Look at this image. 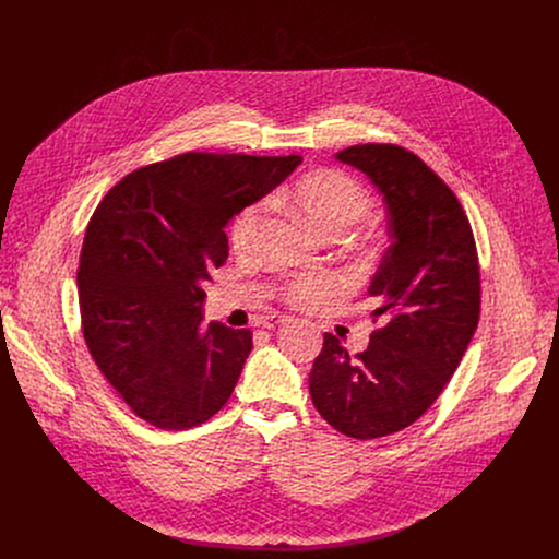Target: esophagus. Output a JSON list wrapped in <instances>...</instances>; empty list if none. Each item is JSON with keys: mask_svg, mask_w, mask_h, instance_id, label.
Masks as SVG:
<instances>
[{"mask_svg": "<svg viewBox=\"0 0 559 559\" xmlns=\"http://www.w3.org/2000/svg\"><path fill=\"white\" fill-rule=\"evenodd\" d=\"M289 321V318L287 316H265L263 318V321H261V325L263 328H267V330H274V328H278V325H283V323H287Z\"/></svg>", "mask_w": 559, "mask_h": 559, "instance_id": "obj_1", "label": "esophagus"}]
</instances>
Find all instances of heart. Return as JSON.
I'll return each mask as SVG.
<instances>
[{
  "instance_id": "1",
  "label": "heart",
  "mask_w": 559,
  "mask_h": 559,
  "mask_svg": "<svg viewBox=\"0 0 559 559\" xmlns=\"http://www.w3.org/2000/svg\"><path fill=\"white\" fill-rule=\"evenodd\" d=\"M292 205L325 238L343 236L371 210L369 192L341 170H316L305 175L292 190ZM265 203L248 205L236 214L229 227L234 250H248L261 227ZM338 289L332 274H302L285 285V298L296 307H316L330 300Z\"/></svg>"
}]
</instances>
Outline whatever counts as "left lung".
<instances>
[{
	"instance_id": "left-lung-1",
	"label": "left lung",
	"mask_w": 559,
	"mask_h": 559,
	"mask_svg": "<svg viewBox=\"0 0 559 559\" xmlns=\"http://www.w3.org/2000/svg\"><path fill=\"white\" fill-rule=\"evenodd\" d=\"M336 158L365 173L386 205L391 246L369 285L384 325L354 358L325 334L309 393L336 431L373 440L414 425L457 369L480 318V267L457 197L423 158L391 143Z\"/></svg>"
}]
</instances>
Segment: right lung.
I'll use <instances>...</instances> for the list:
<instances>
[{
    "mask_svg": "<svg viewBox=\"0 0 559 559\" xmlns=\"http://www.w3.org/2000/svg\"><path fill=\"white\" fill-rule=\"evenodd\" d=\"M300 162L186 152L130 173L95 210L76 272L84 338L152 427L192 429L229 401L252 332L201 328L203 283L227 259V223Z\"/></svg>",
    "mask_w": 559,
    "mask_h": 559,
    "instance_id": "1",
    "label": "right lung"
}]
</instances>
